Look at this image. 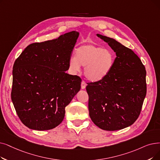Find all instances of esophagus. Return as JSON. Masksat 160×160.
Returning a JSON list of instances; mask_svg holds the SVG:
<instances>
[{"label": "esophagus", "mask_w": 160, "mask_h": 160, "mask_svg": "<svg viewBox=\"0 0 160 160\" xmlns=\"http://www.w3.org/2000/svg\"><path fill=\"white\" fill-rule=\"evenodd\" d=\"M86 82H85L84 81H82V83H81V88H82V89H84L86 88Z\"/></svg>", "instance_id": "obj_1"}]
</instances>
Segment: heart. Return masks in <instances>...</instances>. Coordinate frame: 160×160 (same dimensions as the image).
Instances as JSON below:
<instances>
[{
	"instance_id": "heart-1",
	"label": "heart",
	"mask_w": 160,
	"mask_h": 160,
	"mask_svg": "<svg viewBox=\"0 0 160 160\" xmlns=\"http://www.w3.org/2000/svg\"><path fill=\"white\" fill-rule=\"evenodd\" d=\"M115 54L109 48H102L94 44H86L78 47L75 57L69 59L68 67L73 73L85 67L84 75L91 82H99L112 72L115 63Z\"/></svg>"
}]
</instances>
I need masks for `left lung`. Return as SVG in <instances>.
Masks as SVG:
<instances>
[{
  "label": "left lung",
  "instance_id": "obj_1",
  "mask_svg": "<svg viewBox=\"0 0 160 160\" xmlns=\"http://www.w3.org/2000/svg\"><path fill=\"white\" fill-rule=\"evenodd\" d=\"M116 53L112 72L104 80L89 83L90 118L99 128L116 131L131 126L140 114L147 94L145 67L129 48L114 38L97 34Z\"/></svg>",
  "mask_w": 160,
  "mask_h": 160
}]
</instances>
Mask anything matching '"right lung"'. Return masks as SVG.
Segmentation results:
<instances>
[{
  "label": "right lung",
  "mask_w": 160,
  "mask_h": 160,
  "mask_svg": "<svg viewBox=\"0 0 160 160\" xmlns=\"http://www.w3.org/2000/svg\"><path fill=\"white\" fill-rule=\"evenodd\" d=\"M75 31L27 46L13 67L11 98L20 120L29 129L55 128L80 89L81 79L65 72L78 38Z\"/></svg>",
  "instance_id": "add662e5"
}]
</instances>
